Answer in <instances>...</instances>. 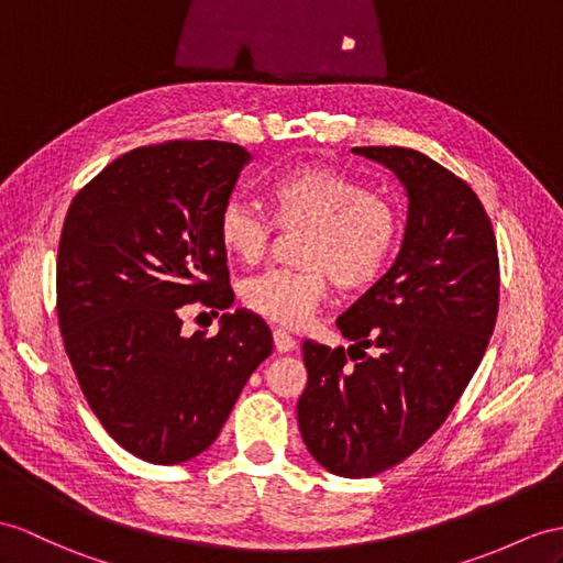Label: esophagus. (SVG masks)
Here are the masks:
<instances>
[{
    "label": "esophagus",
    "instance_id": "1",
    "mask_svg": "<svg viewBox=\"0 0 563 563\" xmlns=\"http://www.w3.org/2000/svg\"><path fill=\"white\" fill-rule=\"evenodd\" d=\"M272 339H274V349L279 353H289L296 349V339L289 332H284V329H274Z\"/></svg>",
    "mask_w": 563,
    "mask_h": 563
}]
</instances>
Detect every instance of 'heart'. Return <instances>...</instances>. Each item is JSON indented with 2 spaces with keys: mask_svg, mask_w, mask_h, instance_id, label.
Returning a JSON list of instances; mask_svg holds the SVG:
<instances>
[{
  "mask_svg": "<svg viewBox=\"0 0 563 563\" xmlns=\"http://www.w3.org/2000/svg\"><path fill=\"white\" fill-rule=\"evenodd\" d=\"M274 224L303 229L296 269H267L241 286L243 306L284 327H303L322 306L332 282L361 291L387 269L399 241L396 205L355 178L324 164H300L267 186ZM274 224L251 205L229 200L217 217L222 249L243 265H255L272 245Z\"/></svg>",
  "mask_w": 563,
  "mask_h": 563,
  "instance_id": "heart-1",
  "label": "heart"
}]
</instances>
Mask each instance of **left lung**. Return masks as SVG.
Segmentation results:
<instances>
[{
  "label": "left lung",
  "instance_id": "obj_1",
  "mask_svg": "<svg viewBox=\"0 0 563 563\" xmlns=\"http://www.w3.org/2000/svg\"><path fill=\"white\" fill-rule=\"evenodd\" d=\"M353 153L404 184L406 234L385 277L336 320L353 346L303 341L308 385L296 413L322 468L373 477L428 442L468 387L495 332L499 255L463 178L410 147Z\"/></svg>",
  "mask_w": 563,
  "mask_h": 563
}]
</instances>
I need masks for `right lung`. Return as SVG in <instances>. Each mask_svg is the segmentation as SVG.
Returning <instances> with one entry per match:
<instances>
[{"instance_id":"add662e5","label":"right lung","mask_w":563,"mask_h":563,"mask_svg":"<svg viewBox=\"0 0 563 563\" xmlns=\"http://www.w3.org/2000/svg\"><path fill=\"white\" fill-rule=\"evenodd\" d=\"M249 162V150L222 141L135 147L66 212L64 349L102 428L147 463L202 454L272 353L267 322L243 308L224 312L214 336L181 334L184 306L234 303L217 217Z\"/></svg>"}]
</instances>
